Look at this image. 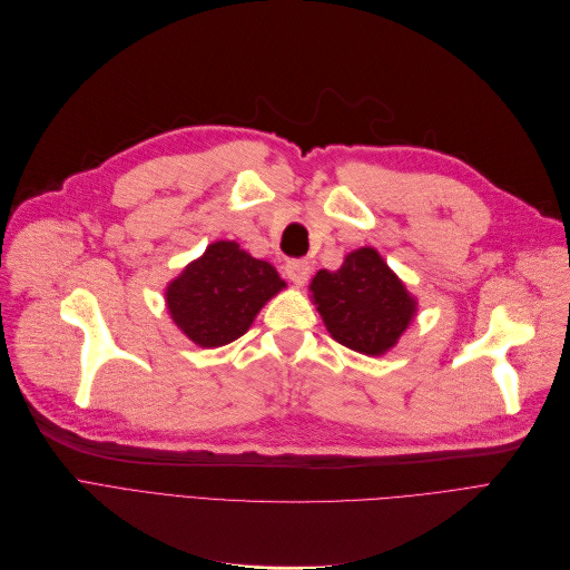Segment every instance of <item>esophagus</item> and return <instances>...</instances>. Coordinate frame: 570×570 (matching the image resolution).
<instances>
[{"label":"esophagus","instance_id":"obj_1","mask_svg":"<svg viewBox=\"0 0 570 570\" xmlns=\"http://www.w3.org/2000/svg\"><path fill=\"white\" fill-rule=\"evenodd\" d=\"M285 274H287V278L294 283V285H306L308 283V278H311V264L306 262V259H292V262H287V266H285Z\"/></svg>","mask_w":570,"mask_h":570}]
</instances>
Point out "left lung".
Segmentation results:
<instances>
[{"mask_svg":"<svg viewBox=\"0 0 570 570\" xmlns=\"http://www.w3.org/2000/svg\"><path fill=\"white\" fill-rule=\"evenodd\" d=\"M324 327L341 345L383 357L417 315V299L375 248L345 255L341 268H320L308 285Z\"/></svg>","mask_w":570,"mask_h":570,"instance_id":"obj_1","label":"left lung"}]
</instances>
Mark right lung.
Masks as SVG:
<instances>
[{
  "instance_id": "obj_1",
  "label": "right lung",
  "mask_w": 570,
  "mask_h": 570,
  "mask_svg": "<svg viewBox=\"0 0 570 570\" xmlns=\"http://www.w3.org/2000/svg\"><path fill=\"white\" fill-rule=\"evenodd\" d=\"M285 289L274 264L255 259L236 240H215L167 289L176 327L199 347H220L250 330L268 299Z\"/></svg>"
}]
</instances>
